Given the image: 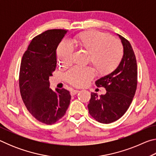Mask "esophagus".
<instances>
[{
    "mask_svg": "<svg viewBox=\"0 0 156 156\" xmlns=\"http://www.w3.org/2000/svg\"><path fill=\"white\" fill-rule=\"evenodd\" d=\"M78 92H79L78 90H75V89H73V90L71 91L70 94H71V95H72V96H74V95H76V94H78Z\"/></svg>",
    "mask_w": 156,
    "mask_h": 156,
    "instance_id": "34e87169",
    "label": "esophagus"
}]
</instances>
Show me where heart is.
<instances>
[{"mask_svg": "<svg viewBox=\"0 0 156 156\" xmlns=\"http://www.w3.org/2000/svg\"><path fill=\"white\" fill-rule=\"evenodd\" d=\"M76 47L89 54V60L100 74H107L115 69L123 56V49L120 43L115 39L98 31H89L80 34L73 39ZM74 53L72 43L63 40L57 49V58L59 65L67 66L72 61ZM95 76L91 67H73L65 73L69 83L76 87H84Z\"/></svg>", "mask_w": 156, "mask_h": 156, "instance_id": "heart-1", "label": "heart"}]
</instances>
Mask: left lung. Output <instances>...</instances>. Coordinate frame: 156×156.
Segmentation results:
<instances>
[{
  "mask_svg": "<svg viewBox=\"0 0 156 156\" xmlns=\"http://www.w3.org/2000/svg\"><path fill=\"white\" fill-rule=\"evenodd\" d=\"M123 46V56L119 65L109 74L96 81L97 87L106 89V94L98 96L91 93L88 105L89 113L98 122H115L129 109L137 88V62L129 42L118 35Z\"/></svg>",
  "mask_w": 156,
  "mask_h": 156,
  "instance_id": "obj_1",
  "label": "left lung"
}]
</instances>
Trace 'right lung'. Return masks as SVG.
<instances>
[{"mask_svg": "<svg viewBox=\"0 0 156 156\" xmlns=\"http://www.w3.org/2000/svg\"><path fill=\"white\" fill-rule=\"evenodd\" d=\"M66 33L64 30H49L36 36L21 60L19 87L23 102L36 120L47 125L64 116L70 103L69 91H54L49 80L56 67V49Z\"/></svg>", "mask_w": 156, "mask_h": 156, "instance_id": "add662e5", "label": "right lung"}]
</instances>
